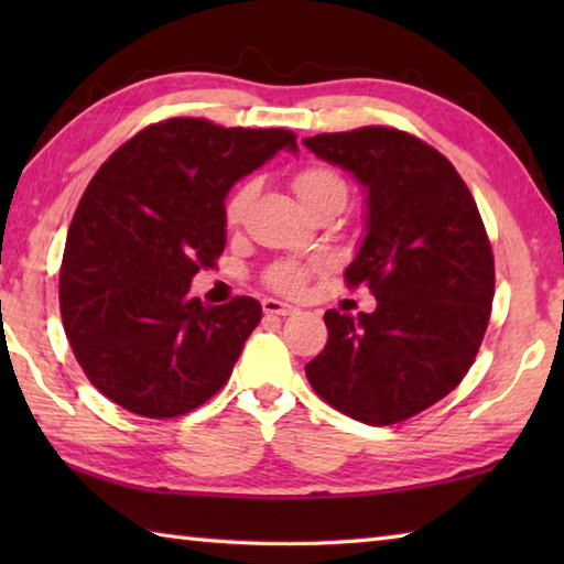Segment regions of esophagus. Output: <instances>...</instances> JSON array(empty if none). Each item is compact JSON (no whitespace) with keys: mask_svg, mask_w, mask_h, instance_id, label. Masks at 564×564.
I'll use <instances>...</instances> for the list:
<instances>
[{"mask_svg":"<svg viewBox=\"0 0 564 564\" xmlns=\"http://www.w3.org/2000/svg\"><path fill=\"white\" fill-rule=\"evenodd\" d=\"M295 311L299 308L291 303H283L279 299H263V313H269V316H293Z\"/></svg>","mask_w":564,"mask_h":564,"instance_id":"obj_1","label":"esophagus"}]
</instances>
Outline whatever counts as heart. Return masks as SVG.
<instances>
[{
    "label": "heart",
    "mask_w": 564,
    "mask_h": 564,
    "mask_svg": "<svg viewBox=\"0 0 564 564\" xmlns=\"http://www.w3.org/2000/svg\"><path fill=\"white\" fill-rule=\"evenodd\" d=\"M293 188L295 194H299L301 202L308 208L311 204H316L318 198L328 196V194H346V181H343L336 171L330 169H323V166H308V169H301L299 174L293 176ZM256 194V184L253 181H246V184L238 186L231 196H228L226 208H224V216H226V224L228 226H236L241 221L248 204H251V198ZM305 279H308V269L301 263H279L273 265L271 273H269V283L273 289H279L283 293H299L303 289Z\"/></svg>",
    "instance_id": "b5f03b06"
}]
</instances>
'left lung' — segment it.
<instances>
[{
	"instance_id": "1",
	"label": "left lung",
	"mask_w": 564,
	"mask_h": 564,
	"mask_svg": "<svg viewBox=\"0 0 564 564\" xmlns=\"http://www.w3.org/2000/svg\"><path fill=\"white\" fill-rule=\"evenodd\" d=\"M366 191V238L346 283L373 313L326 311L328 343L305 376L340 413L393 425L443 400L470 370L490 321L492 248L480 212L441 151L388 127L303 139Z\"/></svg>"
}]
</instances>
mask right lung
<instances>
[{
  "label": "right lung",
  "mask_w": 564,
  "mask_h": 564,
  "mask_svg": "<svg viewBox=\"0 0 564 564\" xmlns=\"http://www.w3.org/2000/svg\"><path fill=\"white\" fill-rule=\"evenodd\" d=\"M281 149L299 151L293 131L169 119L113 151L84 191L59 271L62 321L91 386L129 413H191L231 378L261 303L204 305L191 279L224 253L228 191Z\"/></svg>",
  "instance_id": "1"
}]
</instances>
